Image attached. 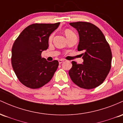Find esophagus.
Listing matches in <instances>:
<instances>
[{"label":"esophagus","mask_w":123,"mask_h":123,"mask_svg":"<svg viewBox=\"0 0 123 123\" xmlns=\"http://www.w3.org/2000/svg\"><path fill=\"white\" fill-rule=\"evenodd\" d=\"M64 61V60H60L58 61V62H59V63H60V64H61V63H62Z\"/></svg>","instance_id":"34e87169"}]
</instances>
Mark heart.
Here are the masks:
<instances>
[{"label": "heart", "mask_w": 123, "mask_h": 123, "mask_svg": "<svg viewBox=\"0 0 123 123\" xmlns=\"http://www.w3.org/2000/svg\"><path fill=\"white\" fill-rule=\"evenodd\" d=\"M64 33H65V34L66 37H67L68 39L70 37H72V36H75L76 35L75 33H74L72 31L70 30V29H65V30L64 31ZM53 37H54V33H52V34H51L50 35V36H49V42H51V41L53 40Z\"/></svg>", "instance_id": "1"}]
</instances>
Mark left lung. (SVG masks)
I'll return each mask as SVG.
<instances>
[{
	"instance_id": "obj_1",
	"label": "left lung",
	"mask_w": 123,
	"mask_h": 123,
	"mask_svg": "<svg viewBox=\"0 0 123 123\" xmlns=\"http://www.w3.org/2000/svg\"><path fill=\"white\" fill-rule=\"evenodd\" d=\"M79 35L77 50L82 51L83 64L72 61L69 71L70 79L77 86L90 90L104 82L111 68L112 55L102 31L88 22H71Z\"/></svg>"
}]
</instances>
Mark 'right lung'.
Instances as JSON below:
<instances>
[{"label": "right lung", "mask_w": 123, "mask_h": 123, "mask_svg": "<svg viewBox=\"0 0 123 123\" xmlns=\"http://www.w3.org/2000/svg\"><path fill=\"white\" fill-rule=\"evenodd\" d=\"M60 24H33L15 39L12 50V68L19 81L28 88L43 87L57 69L58 61H47L42 53L48 49L49 36Z\"/></svg>", "instance_id": "right-lung-1"}]
</instances>
